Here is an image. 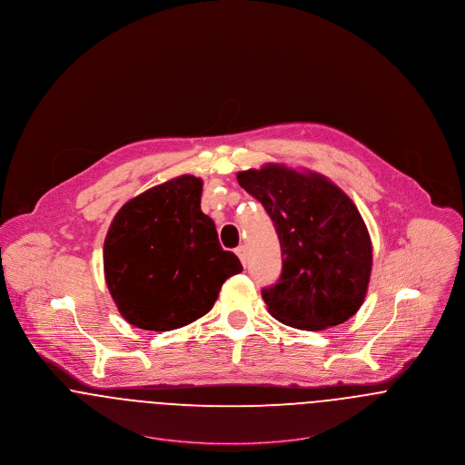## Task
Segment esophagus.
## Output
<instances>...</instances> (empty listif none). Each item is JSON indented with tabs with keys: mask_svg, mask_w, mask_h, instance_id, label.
I'll use <instances>...</instances> for the list:
<instances>
[{
	"mask_svg": "<svg viewBox=\"0 0 465 465\" xmlns=\"http://www.w3.org/2000/svg\"><path fill=\"white\" fill-rule=\"evenodd\" d=\"M235 252H237V256H239V260L242 262V265H246V247L244 246H239L237 249H235Z\"/></svg>",
	"mask_w": 465,
	"mask_h": 465,
	"instance_id": "esophagus-1",
	"label": "esophagus"
}]
</instances>
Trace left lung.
Instances as JSON below:
<instances>
[{
	"instance_id": "obj_1",
	"label": "left lung",
	"mask_w": 465,
	"mask_h": 465,
	"mask_svg": "<svg viewBox=\"0 0 465 465\" xmlns=\"http://www.w3.org/2000/svg\"><path fill=\"white\" fill-rule=\"evenodd\" d=\"M267 211L282 272L262 290L273 318L301 330L348 322L367 295L372 244L351 198L327 177L269 163L237 173Z\"/></svg>"
}]
</instances>
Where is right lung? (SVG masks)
Returning <instances> with one entry per match:
<instances>
[{
	"label": "right lung",
	"mask_w": 465,
	"mask_h": 465,
	"mask_svg": "<svg viewBox=\"0 0 465 465\" xmlns=\"http://www.w3.org/2000/svg\"><path fill=\"white\" fill-rule=\"evenodd\" d=\"M202 179L181 175L126 202L110 223L104 271L123 318L166 331L207 314L223 282L242 272L200 209Z\"/></svg>",
	"instance_id": "add662e5"
}]
</instances>
